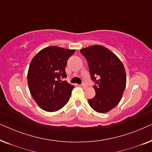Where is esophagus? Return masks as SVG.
I'll list each match as a JSON object with an SVG mask.
<instances>
[{
	"label": "esophagus",
	"mask_w": 152,
	"mask_h": 152,
	"mask_svg": "<svg viewBox=\"0 0 152 152\" xmlns=\"http://www.w3.org/2000/svg\"><path fill=\"white\" fill-rule=\"evenodd\" d=\"M81 86H82V88H84V89L87 88V85H86L85 84H82V85H81Z\"/></svg>",
	"instance_id": "34e87169"
}]
</instances>
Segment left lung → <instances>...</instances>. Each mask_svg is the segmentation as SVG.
<instances>
[{"mask_svg": "<svg viewBox=\"0 0 152 152\" xmlns=\"http://www.w3.org/2000/svg\"><path fill=\"white\" fill-rule=\"evenodd\" d=\"M89 68L95 95L88 99L91 108L98 113H107L121 100L126 86L124 67L119 58L107 48L95 45L80 50ZM97 80H96V78Z\"/></svg>", "mask_w": 152, "mask_h": 152, "instance_id": "left-lung-1", "label": "left lung"}]
</instances>
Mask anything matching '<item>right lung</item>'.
<instances>
[{
	"label": "right lung",
	"mask_w": 152,
	"mask_h": 152,
	"mask_svg": "<svg viewBox=\"0 0 152 152\" xmlns=\"http://www.w3.org/2000/svg\"><path fill=\"white\" fill-rule=\"evenodd\" d=\"M75 50L57 46L45 48L33 57L28 72L30 92L39 107L48 112L57 111L69 100L74 86L66 81L65 68Z\"/></svg>",
	"instance_id": "add662e5"
}]
</instances>
